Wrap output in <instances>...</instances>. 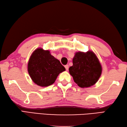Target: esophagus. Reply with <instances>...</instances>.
<instances>
[{"mask_svg":"<svg viewBox=\"0 0 127 127\" xmlns=\"http://www.w3.org/2000/svg\"><path fill=\"white\" fill-rule=\"evenodd\" d=\"M65 68L66 71L68 70V69H69V65H65Z\"/></svg>","mask_w":127,"mask_h":127,"instance_id":"obj_1","label":"esophagus"}]
</instances>
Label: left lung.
I'll return each instance as SVG.
<instances>
[{
  "mask_svg": "<svg viewBox=\"0 0 127 127\" xmlns=\"http://www.w3.org/2000/svg\"><path fill=\"white\" fill-rule=\"evenodd\" d=\"M72 66L69 69L73 81L79 87L88 88L95 84L102 72L101 64L93 51H78L72 59Z\"/></svg>",
  "mask_w": 127,
  "mask_h": 127,
  "instance_id": "1",
  "label": "left lung"
}]
</instances>
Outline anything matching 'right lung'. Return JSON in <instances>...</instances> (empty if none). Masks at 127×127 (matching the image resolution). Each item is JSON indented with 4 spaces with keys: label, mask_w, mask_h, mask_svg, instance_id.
<instances>
[{
    "label": "right lung",
    "mask_w": 127,
    "mask_h": 127,
    "mask_svg": "<svg viewBox=\"0 0 127 127\" xmlns=\"http://www.w3.org/2000/svg\"><path fill=\"white\" fill-rule=\"evenodd\" d=\"M65 70L60 61L49 50L37 48L32 53L28 63V71L34 83L42 87L55 83L60 73Z\"/></svg>",
    "instance_id": "right-lung-1"
}]
</instances>
